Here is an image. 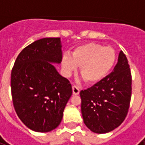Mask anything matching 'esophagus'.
Masks as SVG:
<instances>
[{
    "label": "esophagus",
    "mask_w": 145,
    "mask_h": 145,
    "mask_svg": "<svg viewBox=\"0 0 145 145\" xmlns=\"http://www.w3.org/2000/svg\"><path fill=\"white\" fill-rule=\"evenodd\" d=\"M72 91H73V94H74V95H78L80 93V89L77 88V86H72Z\"/></svg>",
    "instance_id": "34e87169"
}]
</instances>
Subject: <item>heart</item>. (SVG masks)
I'll return each instance as SVG.
<instances>
[{
  "mask_svg": "<svg viewBox=\"0 0 145 145\" xmlns=\"http://www.w3.org/2000/svg\"><path fill=\"white\" fill-rule=\"evenodd\" d=\"M116 52L110 47L101 44L89 43L77 46L71 56L64 54L61 67L66 76H70L80 67V74L86 83L95 84L108 74L116 61Z\"/></svg>",
  "mask_w": 145,
  "mask_h": 145,
  "instance_id": "1",
  "label": "heart"
}]
</instances>
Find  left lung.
Listing matches in <instances>:
<instances>
[{"instance_id": "8db88e82", "label": "left lung", "mask_w": 145, "mask_h": 145, "mask_svg": "<svg viewBox=\"0 0 145 145\" xmlns=\"http://www.w3.org/2000/svg\"><path fill=\"white\" fill-rule=\"evenodd\" d=\"M132 93V76L126 55L120 51L110 74L81 90V113L85 125L99 134L109 133L123 122Z\"/></svg>"}]
</instances>
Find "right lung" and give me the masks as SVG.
Instances as JSON below:
<instances>
[{
  "label": "right lung",
  "mask_w": 145,
  "mask_h": 145,
  "mask_svg": "<svg viewBox=\"0 0 145 145\" xmlns=\"http://www.w3.org/2000/svg\"><path fill=\"white\" fill-rule=\"evenodd\" d=\"M60 37H45L22 50L11 72L12 103L28 128L48 133L59 126L72 95L70 82L52 64L62 57Z\"/></svg>",
  "instance_id": "1"
}]
</instances>
